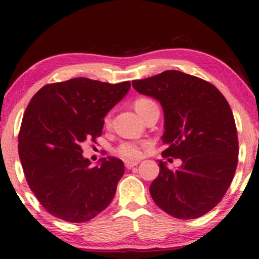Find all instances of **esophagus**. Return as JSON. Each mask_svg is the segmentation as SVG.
Masks as SVG:
<instances>
[{
	"label": "esophagus",
	"instance_id": "obj_1",
	"mask_svg": "<svg viewBox=\"0 0 259 259\" xmlns=\"http://www.w3.org/2000/svg\"><path fill=\"white\" fill-rule=\"evenodd\" d=\"M139 163H140L139 160H126V162H125V166H126L127 168H132V167H134V166H137V165H138Z\"/></svg>",
	"mask_w": 259,
	"mask_h": 259
}]
</instances>
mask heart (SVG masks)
Returning a JSON list of instances; mask_svg holds the SVG:
<instances>
[{
	"instance_id": "b5f03b06",
	"label": "heart",
	"mask_w": 259,
	"mask_h": 259,
	"mask_svg": "<svg viewBox=\"0 0 259 259\" xmlns=\"http://www.w3.org/2000/svg\"><path fill=\"white\" fill-rule=\"evenodd\" d=\"M151 103H154V102L149 99H139L135 101L134 107H135V110L138 111V113H140L143 109L148 107V105ZM141 149H142V147H141V145H139V143L127 141V142L121 143V145L118 147L117 151H118V154L121 156V157H124L126 159H137L142 154Z\"/></svg>"
}]
</instances>
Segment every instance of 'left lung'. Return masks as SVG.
<instances>
[{
    "instance_id": "8db88e82",
    "label": "left lung",
    "mask_w": 259,
    "mask_h": 259,
    "mask_svg": "<svg viewBox=\"0 0 259 259\" xmlns=\"http://www.w3.org/2000/svg\"><path fill=\"white\" fill-rule=\"evenodd\" d=\"M138 93L164 112L163 157L179 158L176 171L158 160L152 200L178 219H195L222 201L237 166L239 141L230 104L212 83L176 70L133 80Z\"/></svg>"
}]
</instances>
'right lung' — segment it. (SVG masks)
Returning <instances> with one entry per match:
<instances>
[{"label":"right lung","mask_w":259,"mask_h":259,"mask_svg":"<svg viewBox=\"0 0 259 259\" xmlns=\"http://www.w3.org/2000/svg\"><path fill=\"white\" fill-rule=\"evenodd\" d=\"M131 88L88 78L46 84L24 113L18 152L26 181L50 214L69 223L96 217L111 203L125 166L82 156L81 143L102 134L104 117Z\"/></svg>","instance_id":"1"}]
</instances>
